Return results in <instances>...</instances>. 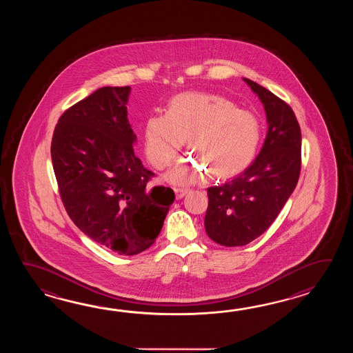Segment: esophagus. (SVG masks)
<instances>
[{
  "label": "esophagus",
  "mask_w": 353,
  "mask_h": 353,
  "mask_svg": "<svg viewBox=\"0 0 353 353\" xmlns=\"http://www.w3.org/2000/svg\"><path fill=\"white\" fill-rule=\"evenodd\" d=\"M174 192H175V196L176 199H181L184 195L187 194V188H174Z\"/></svg>",
  "instance_id": "34e87169"
}]
</instances>
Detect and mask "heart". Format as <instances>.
Segmentation results:
<instances>
[{"instance_id": "obj_1", "label": "heart", "mask_w": 353, "mask_h": 353, "mask_svg": "<svg viewBox=\"0 0 353 353\" xmlns=\"http://www.w3.org/2000/svg\"><path fill=\"white\" fill-rule=\"evenodd\" d=\"M187 140L192 157L180 160L168 174L174 184L203 179L207 170L218 179L241 173L254 160L261 140L255 114L230 99L207 92L176 94L165 114H152L143 125V150L158 170L170 165Z\"/></svg>"}]
</instances>
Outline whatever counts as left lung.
<instances>
[{
    "label": "left lung",
    "mask_w": 353,
    "mask_h": 353,
    "mask_svg": "<svg viewBox=\"0 0 353 353\" xmlns=\"http://www.w3.org/2000/svg\"><path fill=\"white\" fill-rule=\"evenodd\" d=\"M243 81L263 102L269 130L259 157L243 173L208 188L205 232L227 248L248 245L270 227L301 169V132L292 107L263 85Z\"/></svg>",
    "instance_id": "1"
}]
</instances>
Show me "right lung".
Here are the masks:
<instances>
[{
  "instance_id": "right-lung-1",
  "label": "right lung",
  "mask_w": 353,
  "mask_h": 353,
  "mask_svg": "<svg viewBox=\"0 0 353 353\" xmlns=\"http://www.w3.org/2000/svg\"><path fill=\"white\" fill-rule=\"evenodd\" d=\"M130 90L102 87L69 107L52 140L54 173L68 216L92 240L128 256L155 242L175 198L170 188L149 185L155 174L134 152Z\"/></svg>"
}]
</instances>
